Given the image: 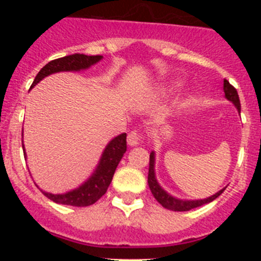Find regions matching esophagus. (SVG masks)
Here are the masks:
<instances>
[{
	"label": "esophagus",
	"mask_w": 261,
	"mask_h": 261,
	"mask_svg": "<svg viewBox=\"0 0 261 261\" xmlns=\"http://www.w3.org/2000/svg\"><path fill=\"white\" fill-rule=\"evenodd\" d=\"M142 141V135L138 130H130L128 133V144L130 146H136Z\"/></svg>",
	"instance_id": "34e87169"
}]
</instances>
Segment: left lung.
<instances>
[{
  "label": "left lung",
  "instance_id": "obj_1",
  "mask_svg": "<svg viewBox=\"0 0 261 261\" xmlns=\"http://www.w3.org/2000/svg\"><path fill=\"white\" fill-rule=\"evenodd\" d=\"M223 91H225L226 99H229L230 102L234 103V106L237 107V110L241 112V102H239V95L237 93V89H235L232 85H230L229 81H223ZM154 163H155V155H154V151L150 153V161H149V175H147V183H149V188H150L151 193L155 197L156 201L162 205L163 208L168 209V211L174 212H187L191 211L193 208H199L201 205L208 204L212 202L213 200H216L221 193L225 191L221 190L220 192H217L216 195L211 196L208 199L204 200H179L174 196L168 195L162 187L159 186L158 181L155 179V172H154Z\"/></svg>",
  "mask_w": 261,
  "mask_h": 261
}]
</instances>
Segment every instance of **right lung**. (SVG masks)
<instances>
[{"label":"right lung","instance_id":"obj_1","mask_svg":"<svg viewBox=\"0 0 261 261\" xmlns=\"http://www.w3.org/2000/svg\"><path fill=\"white\" fill-rule=\"evenodd\" d=\"M103 57L96 55V56H87V55H80L74 53L70 56L61 57L49 61L45 66L40 69L35 80L32 82L31 87L39 84L43 78L48 77L53 73L59 71H80L84 69L90 68L91 65L100 61ZM126 151V133H121L120 136L111 140L110 144L106 146L105 151L102 154V158L99 161V165L96 166L95 171L91 176L85 181L82 186H80L75 190L70 192L61 193V195H53L49 192H41L47 196L48 199L52 200L53 202L62 205H69V206H89L94 202L98 201L110 187L112 177H114L115 170L117 165L123 158L124 153ZM24 153V150H23ZM26 155V153H24Z\"/></svg>","mask_w":261,"mask_h":261}]
</instances>
